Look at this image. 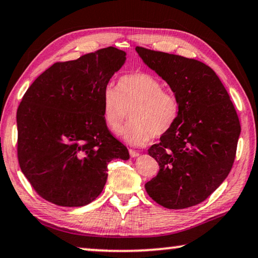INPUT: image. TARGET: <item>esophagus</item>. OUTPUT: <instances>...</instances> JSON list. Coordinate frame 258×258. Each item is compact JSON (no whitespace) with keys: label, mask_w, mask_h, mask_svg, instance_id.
<instances>
[{"label":"esophagus","mask_w":258,"mask_h":258,"mask_svg":"<svg viewBox=\"0 0 258 258\" xmlns=\"http://www.w3.org/2000/svg\"><path fill=\"white\" fill-rule=\"evenodd\" d=\"M129 154H130V157H133V158H136L140 156V153H138L137 151H135V150H129Z\"/></svg>","instance_id":"obj_1"}]
</instances>
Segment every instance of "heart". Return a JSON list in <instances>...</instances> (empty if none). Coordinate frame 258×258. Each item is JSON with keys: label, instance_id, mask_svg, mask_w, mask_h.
<instances>
[{"label": "heart", "instance_id": "b5f03b06", "mask_svg": "<svg viewBox=\"0 0 258 258\" xmlns=\"http://www.w3.org/2000/svg\"><path fill=\"white\" fill-rule=\"evenodd\" d=\"M179 109L176 97L162 90L159 79L145 73L124 75L116 89L107 86L101 94L102 117L112 133L120 132L130 110L132 121L122 132V138L135 146L167 134L175 124Z\"/></svg>", "mask_w": 258, "mask_h": 258}]
</instances>
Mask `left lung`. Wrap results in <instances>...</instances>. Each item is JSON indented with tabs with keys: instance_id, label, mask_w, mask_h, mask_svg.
I'll list each match as a JSON object with an SVG mask.
<instances>
[{
	"instance_id": "8db88e82",
	"label": "left lung",
	"mask_w": 258,
	"mask_h": 258,
	"mask_svg": "<svg viewBox=\"0 0 258 258\" xmlns=\"http://www.w3.org/2000/svg\"><path fill=\"white\" fill-rule=\"evenodd\" d=\"M150 69L164 79L179 101V116L160 142L148 150L159 164L146 192L167 209L200 204L223 183L235 159L240 121L223 83L209 66L136 47Z\"/></svg>"
}]
</instances>
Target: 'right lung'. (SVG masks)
<instances>
[{"label": "right lung", "instance_id": "right-lung-1", "mask_svg": "<svg viewBox=\"0 0 258 258\" xmlns=\"http://www.w3.org/2000/svg\"><path fill=\"white\" fill-rule=\"evenodd\" d=\"M125 55L107 47L55 63L24 94L17 109L18 161L43 200L84 207L104 189L108 162L129 159L101 112L102 91Z\"/></svg>", "mask_w": 258, "mask_h": 258}]
</instances>
